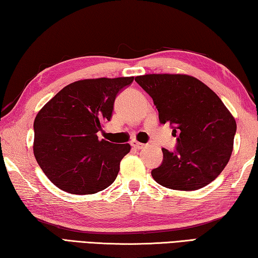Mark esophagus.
Returning <instances> with one entry per match:
<instances>
[{"mask_svg":"<svg viewBox=\"0 0 258 258\" xmlns=\"http://www.w3.org/2000/svg\"><path fill=\"white\" fill-rule=\"evenodd\" d=\"M131 146H132L134 149H143V148L146 147V145H143V143L139 142V141H135V140H133L132 142H131Z\"/></svg>","mask_w":258,"mask_h":258,"instance_id":"esophagus-1","label":"esophagus"}]
</instances>
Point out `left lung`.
I'll use <instances>...</instances> for the list:
<instances>
[{
    "label": "left lung",
    "mask_w": 258,
    "mask_h": 258,
    "mask_svg": "<svg viewBox=\"0 0 258 258\" xmlns=\"http://www.w3.org/2000/svg\"><path fill=\"white\" fill-rule=\"evenodd\" d=\"M135 82L154 100L160 124L176 137L174 151L163 148V163L151 171L168 189L206 186L223 171L233 150L237 124L222 100L197 78L181 74H149Z\"/></svg>",
    "instance_id": "8db88e82"
}]
</instances>
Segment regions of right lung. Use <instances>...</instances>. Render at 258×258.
<instances>
[{
    "instance_id": "1",
    "label": "right lung",
    "mask_w": 258,
    "mask_h": 258,
    "mask_svg": "<svg viewBox=\"0 0 258 258\" xmlns=\"http://www.w3.org/2000/svg\"><path fill=\"white\" fill-rule=\"evenodd\" d=\"M134 77L74 82L56 93L34 120V155L42 171L59 189L92 195L116 180L128 143L99 140L110 120L115 99Z\"/></svg>"
}]
</instances>
